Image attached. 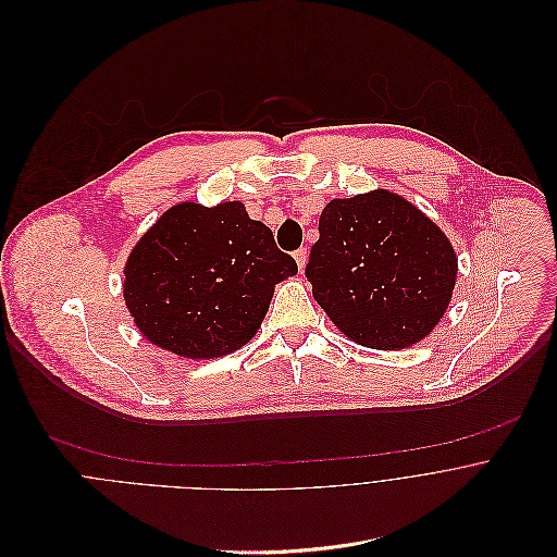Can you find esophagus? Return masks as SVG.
Returning <instances> with one entry per match:
<instances>
[{
  "label": "esophagus",
  "mask_w": 557,
  "mask_h": 557,
  "mask_svg": "<svg viewBox=\"0 0 557 557\" xmlns=\"http://www.w3.org/2000/svg\"><path fill=\"white\" fill-rule=\"evenodd\" d=\"M294 259H296V265H298V270L302 272V270H305V265H307V248H300V250H296V252H294Z\"/></svg>",
  "instance_id": "esophagus-1"
}]
</instances>
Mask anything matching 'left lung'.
<instances>
[{"mask_svg": "<svg viewBox=\"0 0 557 557\" xmlns=\"http://www.w3.org/2000/svg\"><path fill=\"white\" fill-rule=\"evenodd\" d=\"M305 276L345 336L369 349L421 343L446 313L457 255L417 206L386 188L331 199Z\"/></svg>", "mask_w": 557, "mask_h": 557, "instance_id": "8db88e82", "label": "left lung"}]
</instances>
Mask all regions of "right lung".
<instances>
[{"label":"right lung","mask_w":557,"mask_h":557,"mask_svg":"<svg viewBox=\"0 0 557 557\" xmlns=\"http://www.w3.org/2000/svg\"><path fill=\"white\" fill-rule=\"evenodd\" d=\"M296 272V261L242 201H182L132 250L123 294L149 343L180 358L212 360L255 338L274 285Z\"/></svg>","instance_id":"obj_1"}]
</instances>
